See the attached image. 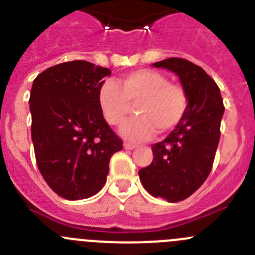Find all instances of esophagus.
Masks as SVG:
<instances>
[{"label": "esophagus", "mask_w": 255, "mask_h": 255, "mask_svg": "<svg viewBox=\"0 0 255 255\" xmlns=\"http://www.w3.org/2000/svg\"><path fill=\"white\" fill-rule=\"evenodd\" d=\"M135 147H136L135 144H131V143H124V148H125V149H134Z\"/></svg>", "instance_id": "1"}]
</instances>
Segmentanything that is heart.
I'll return each mask as SVG.
<instances>
[{"mask_svg":"<svg viewBox=\"0 0 255 255\" xmlns=\"http://www.w3.org/2000/svg\"><path fill=\"white\" fill-rule=\"evenodd\" d=\"M98 103L106 121L120 126L129 115L131 103L136 105L138 117L121 128V134L130 141L152 138L155 130L166 132L184 119L189 97L184 87L170 83L154 70H136L121 76L117 83L107 79L98 89Z\"/></svg>","mask_w":255,"mask_h":255,"instance_id":"b5f03b06","label":"heart"}]
</instances>
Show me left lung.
Segmentation results:
<instances>
[{
    "instance_id": "obj_1",
    "label": "left lung",
    "mask_w": 255,
    "mask_h": 255,
    "mask_svg": "<svg viewBox=\"0 0 255 255\" xmlns=\"http://www.w3.org/2000/svg\"><path fill=\"white\" fill-rule=\"evenodd\" d=\"M177 74L189 97L185 116L164 140L152 145L153 161L139 170L145 190L175 203L186 199L208 177L220 141L225 111L220 88L198 65L171 57L153 64Z\"/></svg>"
}]
</instances>
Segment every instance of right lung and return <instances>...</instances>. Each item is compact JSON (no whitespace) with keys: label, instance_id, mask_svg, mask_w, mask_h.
Listing matches in <instances>:
<instances>
[{"label":"right lung","instance_id":"add662e5","mask_svg":"<svg viewBox=\"0 0 255 255\" xmlns=\"http://www.w3.org/2000/svg\"><path fill=\"white\" fill-rule=\"evenodd\" d=\"M110 69L84 60L48 67L30 92L31 140L43 179L69 200L97 194L106 184L110 159L123 149L106 123L98 89Z\"/></svg>","mask_w":255,"mask_h":255}]
</instances>
